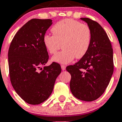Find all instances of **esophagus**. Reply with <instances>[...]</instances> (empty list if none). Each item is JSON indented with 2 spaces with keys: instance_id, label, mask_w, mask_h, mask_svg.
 Masks as SVG:
<instances>
[{
  "instance_id": "34e87169",
  "label": "esophagus",
  "mask_w": 122,
  "mask_h": 122,
  "mask_svg": "<svg viewBox=\"0 0 122 122\" xmlns=\"http://www.w3.org/2000/svg\"><path fill=\"white\" fill-rule=\"evenodd\" d=\"M61 69H62V70H66V66H65V65H61Z\"/></svg>"
}]
</instances>
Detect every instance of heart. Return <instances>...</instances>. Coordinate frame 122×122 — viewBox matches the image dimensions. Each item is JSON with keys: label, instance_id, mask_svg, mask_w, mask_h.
Here are the masks:
<instances>
[{"label": "heart", "instance_id": "b5f03b06", "mask_svg": "<svg viewBox=\"0 0 122 122\" xmlns=\"http://www.w3.org/2000/svg\"><path fill=\"white\" fill-rule=\"evenodd\" d=\"M52 35L46 34L43 43L51 54L61 48L63 50L52 58L53 62L68 64L75 58L81 59L88 51L92 32L88 25L70 19L60 20L51 29Z\"/></svg>", "mask_w": 122, "mask_h": 122}]
</instances>
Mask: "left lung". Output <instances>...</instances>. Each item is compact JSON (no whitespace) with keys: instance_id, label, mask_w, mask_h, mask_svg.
I'll use <instances>...</instances> for the list:
<instances>
[{"instance_id":"8db88e82","label":"left lung","mask_w":122,"mask_h":122,"mask_svg":"<svg viewBox=\"0 0 122 122\" xmlns=\"http://www.w3.org/2000/svg\"><path fill=\"white\" fill-rule=\"evenodd\" d=\"M86 22L92 32L86 54L74 65L66 67L71 74L70 90L80 100L92 102L102 95L113 73V56L110 41L103 27L89 18Z\"/></svg>"}]
</instances>
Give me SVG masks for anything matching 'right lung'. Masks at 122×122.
<instances>
[{
	"label": "right lung",
	"mask_w": 122,
	"mask_h": 122,
	"mask_svg": "<svg viewBox=\"0 0 122 122\" xmlns=\"http://www.w3.org/2000/svg\"><path fill=\"white\" fill-rule=\"evenodd\" d=\"M52 24L51 19L29 20L15 34L9 49L11 84L19 97L30 105H39L49 98L61 72L60 65L54 62L39 71L49 59L43 37Z\"/></svg>",
	"instance_id": "1"
}]
</instances>
